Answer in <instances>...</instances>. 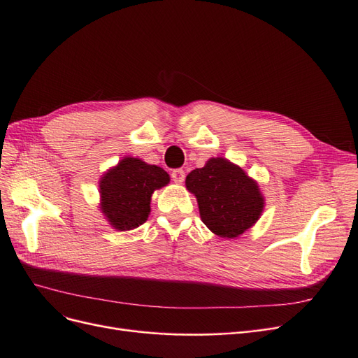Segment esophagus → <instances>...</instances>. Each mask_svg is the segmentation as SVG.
<instances>
[{
  "label": "esophagus",
  "instance_id": "1",
  "mask_svg": "<svg viewBox=\"0 0 358 358\" xmlns=\"http://www.w3.org/2000/svg\"><path fill=\"white\" fill-rule=\"evenodd\" d=\"M183 179H185V171H183L182 169H176L171 171V180L175 183H182Z\"/></svg>",
  "mask_w": 358,
  "mask_h": 358
}]
</instances>
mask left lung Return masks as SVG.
I'll use <instances>...</instances> for the list:
<instances>
[{
    "instance_id": "1",
    "label": "left lung",
    "mask_w": 358,
    "mask_h": 358,
    "mask_svg": "<svg viewBox=\"0 0 358 358\" xmlns=\"http://www.w3.org/2000/svg\"><path fill=\"white\" fill-rule=\"evenodd\" d=\"M185 185L197 199L204 225L227 239L251 229L264 208L258 183L242 167L221 157L210 158L204 167L192 170Z\"/></svg>"
}]
</instances>
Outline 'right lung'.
<instances>
[{
  "label": "right lung",
  "instance_id": "add662e5",
  "mask_svg": "<svg viewBox=\"0 0 358 358\" xmlns=\"http://www.w3.org/2000/svg\"><path fill=\"white\" fill-rule=\"evenodd\" d=\"M169 182L166 170L125 157L100 179V209L113 229L134 230L146 222L154 191Z\"/></svg>",
  "mask_w": 358,
  "mask_h": 358
}]
</instances>
